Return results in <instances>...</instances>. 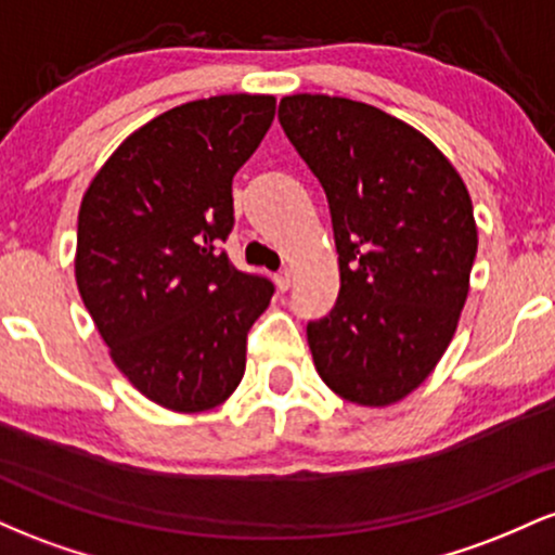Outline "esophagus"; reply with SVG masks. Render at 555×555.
Here are the masks:
<instances>
[{"mask_svg":"<svg viewBox=\"0 0 555 555\" xmlns=\"http://www.w3.org/2000/svg\"><path fill=\"white\" fill-rule=\"evenodd\" d=\"M273 282H276L279 292H286L292 286V273L289 271H279L276 276H273Z\"/></svg>","mask_w":555,"mask_h":555,"instance_id":"1","label":"esophagus"}]
</instances>
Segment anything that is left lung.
<instances>
[{
	"label": "left lung",
	"instance_id": "1",
	"mask_svg": "<svg viewBox=\"0 0 555 555\" xmlns=\"http://www.w3.org/2000/svg\"><path fill=\"white\" fill-rule=\"evenodd\" d=\"M279 122L326 190L339 253V299L308 323L315 371L352 404H397L443 358L467 302V184L423 132L362 101L284 95Z\"/></svg>",
	"mask_w": 555,
	"mask_h": 555
}]
</instances>
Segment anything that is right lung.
<instances>
[{"label": "right lung", "instance_id": "add662e5", "mask_svg": "<svg viewBox=\"0 0 555 555\" xmlns=\"http://www.w3.org/2000/svg\"><path fill=\"white\" fill-rule=\"evenodd\" d=\"M276 99H197L138 127L95 171L78 214L75 282L114 365L145 399L206 412L245 375L247 331L273 284L232 266V180Z\"/></svg>", "mask_w": 555, "mask_h": 555}]
</instances>
